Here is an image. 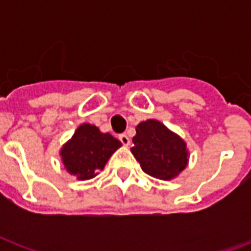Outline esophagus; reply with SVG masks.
<instances>
[{"label":"esophagus","mask_w":251,"mask_h":251,"mask_svg":"<svg viewBox=\"0 0 251 251\" xmlns=\"http://www.w3.org/2000/svg\"><path fill=\"white\" fill-rule=\"evenodd\" d=\"M120 141L122 142L124 147H127L130 144V140H129V137L126 136V134H120Z\"/></svg>","instance_id":"1"}]
</instances>
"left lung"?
Masks as SVG:
<instances>
[{"instance_id":"1","label":"left lung","mask_w":251,"mask_h":251,"mask_svg":"<svg viewBox=\"0 0 251 251\" xmlns=\"http://www.w3.org/2000/svg\"><path fill=\"white\" fill-rule=\"evenodd\" d=\"M133 144L130 151L142 171L156 179H175L188 164L184 140L160 121L147 120L138 124Z\"/></svg>"}]
</instances>
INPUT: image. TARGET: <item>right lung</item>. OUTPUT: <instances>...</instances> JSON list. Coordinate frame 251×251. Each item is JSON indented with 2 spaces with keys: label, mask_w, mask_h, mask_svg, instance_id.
I'll return each instance as SVG.
<instances>
[{
  "label": "right lung",
  "mask_w": 251,
  "mask_h": 251,
  "mask_svg": "<svg viewBox=\"0 0 251 251\" xmlns=\"http://www.w3.org/2000/svg\"><path fill=\"white\" fill-rule=\"evenodd\" d=\"M117 138L95 125L83 124L60 151L64 168L77 180H90L104 168L111 154L121 148Z\"/></svg>",
  "instance_id": "obj_1"
}]
</instances>
